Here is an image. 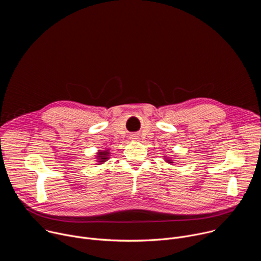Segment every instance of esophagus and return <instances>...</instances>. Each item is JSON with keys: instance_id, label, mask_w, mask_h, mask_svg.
<instances>
[{"instance_id": "obj_1", "label": "esophagus", "mask_w": 261, "mask_h": 261, "mask_svg": "<svg viewBox=\"0 0 261 261\" xmlns=\"http://www.w3.org/2000/svg\"><path fill=\"white\" fill-rule=\"evenodd\" d=\"M132 137H133V139H135V138H136V136H134V135H133Z\"/></svg>"}]
</instances>
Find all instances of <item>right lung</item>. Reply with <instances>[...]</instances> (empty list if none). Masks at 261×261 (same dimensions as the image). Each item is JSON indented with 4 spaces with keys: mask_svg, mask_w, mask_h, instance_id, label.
Segmentation results:
<instances>
[{
    "mask_svg": "<svg viewBox=\"0 0 261 261\" xmlns=\"http://www.w3.org/2000/svg\"><path fill=\"white\" fill-rule=\"evenodd\" d=\"M107 154H108V152H100V153L98 154V155H99V156H98V157H99L98 159L100 160V161H99L100 163L104 162V161L107 159Z\"/></svg>",
    "mask_w": 261,
    "mask_h": 261,
    "instance_id": "obj_1",
    "label": "right lung"
}]
</instances>
